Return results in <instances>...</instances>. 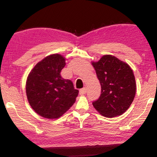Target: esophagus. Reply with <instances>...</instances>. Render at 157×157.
I'll use <instances>...</instances> for the list:
<instances>
[{"mask_svg": "<svg viewBox=\"0 0 157 157\" xmlns=\"http://www.w3.org/2000/svg\"><path fill=\"white\" fill-rule=\"evenodd\" d=\"M86 93V89L85 88V87L84 88L81 89L80 90H79V95H84Z\"/></svg>", "mask_w": 157, "mask_h": 157, "instance_id": "obj_1", "label": "esophagus"}]
</instances>
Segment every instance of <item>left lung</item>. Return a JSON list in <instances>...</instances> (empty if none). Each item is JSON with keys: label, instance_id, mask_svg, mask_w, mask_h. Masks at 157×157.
<instances>
[{"label": "left lung", "instance_id": "8db88e82", "mask_svg": "<svg viewBox=\"0 0 157 157\" xmlns=\"http://www.w3.org/2000/svg\"><path fill=\"white\" fill-rule=\"evenodd\" d=\"M101 85V94L93 102L103 116L113 118L128 109L136 94V81L130 66L112 55H104L93 62Z\"/></svg>", "mask_w": 157, "mask_h": 157}]
</instances>
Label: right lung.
I'll list each match as a JSON object with an SVG mask.
<instances>
[{"label":"right lung","mask_w":157,"mask_h":157,"mask_svg":"<svg viewBox=\"0 0 157 157\" xmlns=\"http://www.w3.org/2000/svg\"><path fill=\"white\" fill-rule=\"evenodd\" d=\"M66 65L59 54L49 55L37 63L26 81V95L31 107L46 118H58L75 102L79 91L70 79L60 75Z\"/></svg>","instance_id":"add662e5"}]
</instances>
